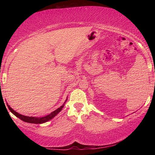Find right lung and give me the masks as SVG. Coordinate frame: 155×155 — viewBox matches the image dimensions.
I'll return each mask as SVG.
<instances>
[{
  "label": "right lung",
  "instance_id": "obj_1",
  "mask_svg": "<svg viewBox=\"0 0 155 155\" xmlns=\"http://www.w3.org/2000/svg\"><path fill=\"white\" fill-rule=\"evenodd\" d=\"M67 101V100H66ZM66 101H65V103H64L62 106H61L58 108L57 109H56L55 111H54L53 112L51 113V114L46 115V116L44 117H28V116H25V115H21L19 113H18L16 111H15L14 109L10 107V106H9L8 104H7V107H8L9 109L10 110V111H11L13 114L15 115V116L18 118H20L21 120H22V121H24L25 122H28V123H31V124H42V123L44 122H46L49 121L50 120H51L53 118V117L57 115V114H59V113L61 111L63 107L64 106V104L65 103V102Z\"/></svg>",
  "mask_w": 155,
  "mask_h": 155
}]
</instances>
